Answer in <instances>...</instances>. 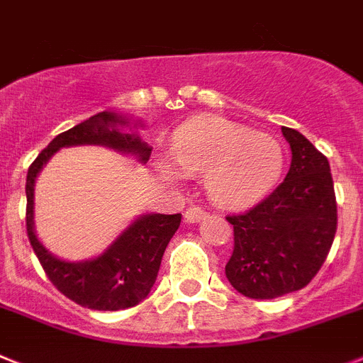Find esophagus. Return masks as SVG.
Masks as SVG:
<instances>
[{"mask_svg":"<svg viewBox=\"0 0 363 363\" xmlns=\"http://www.w3.org/2000/svg\"><path fill=\"white\" fill-rule=\"evenodd\" d=\"M204 217V210L201 206H195V204H190V206L186 208L184 212V220L186 223H197Z\"/></svg>","mask_w":363,"mask_h":363,"instance_id":"esophagus-1","label":"esophagus"}]
</instances>
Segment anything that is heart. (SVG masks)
I'll list each match as a JSON object with an SVG mask.
<instances>
[{"mask_svg":"<svg viewBox=\"0 0 363 363\" xmlns=\"http://www.w3.org/2000/svg\"><path fill=\"white\" fill-rule=\"evenodd\" d=\"M159 168L169 181L203 173L204 190L217 206L238 210L259 201L283 172L281 144L270 135L223 116H197L177 129Z\"/></svg>","mask_w":363,"mask_h":363,"instance_id":"b5f03b06","label":"heart"}]
</instances>
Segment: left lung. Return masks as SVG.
<instances>
[{"mask_svg": "<svg viewBox=\"0 0 363 363\" xmlns=\"http://www.w3.org/2000/svg\"><path fill=\"white\" fill-rule=\"evenodd\" d=\"M292 160L285 181L234 225V252L225 274L252 299H274L303 289L321 269L336 234V197L329 160L308 138L281 128Z\"/></svg>", "mask_w": 363, "mask_h": 363, "instance_id": "1", "label": "left lung"}]
</instances>
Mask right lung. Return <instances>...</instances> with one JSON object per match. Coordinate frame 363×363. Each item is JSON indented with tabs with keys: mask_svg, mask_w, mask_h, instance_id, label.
I'll return each instance as SVG.
<instances>
[{
	"mask_svg": "<svg viewBox=\"0 0 363 363\" xmlns=\"http://www.w3.org/2000/svg\"><path fill=\"white\" fill-rule=\"evenodd\" d=\"M138 128H144L143 121H131V116L122 113H96L52 138L27 173V235L34 254L62 294L93 311H122L147 298L151 286L155 285L164 250L181 225V213H143L135 217L99 256L82 261L60 259L36 235L34 186L50 157L64 147L102 146L146 164L151 146L137 133Z\"/></svg>",
	"mask_w": 363,
	"mask_h": 363,
	"instance_id": "right-lung-1",
	"label": "right lung"
}]
</instances>
